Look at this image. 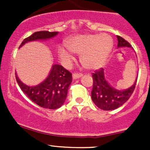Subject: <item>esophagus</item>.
<instances>
[{"mask_svg": "<svg viewBox=\"0 0 150 150\" xmlns=\"http://www.w3.org/2000/svg\"><path fill=\"white\" fill-rule=\"evenodd\" d=\"M82 74L81 73H73L72 74V78L73 79H78V78H80L81 77H82Z\"/></svg>", "mask_w": 150, "mask_h": 150, "instance_id": "obj_1", "label": "esophagus"}]
</instances>
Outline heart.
I'll return each instance as SVG.
<instances>
[{
  "label": "heart",
  "instance_id": "heart-1",
  "mask_svg": "<svg viewBox=\"0 0 150 150\" xmlns=\"http://www.w3.org/2000/svg\"><path fill=\"white\" fill-rule=\"evenodd\" d=\"M69 47L61 46L59 48L60 58L66 64L74 59L73 52L81 54L80 59L84 67L96 69L103 65L113 46L111 36L107 34L79 35L70 39Z\"/></svg>",
  "mask_w": 150,
  "mask_h": 150
}]
</instances>
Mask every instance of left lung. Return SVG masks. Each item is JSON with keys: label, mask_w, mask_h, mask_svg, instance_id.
I'll use <instances>...</instances> for the list:
<instances>
[{"label": "left lung", "mask_w": 150, "mask_h": 150, "mask_svg": "<svg viewBox=\"0 0 150 150\" xmlns=\"http://www.w3.org/2000/svg\"><path fill=\"white\" fill-rule=\"evenodd\" d=\"M117 48L130 47L128 41L120 36L117 35ZM93 77V89L91 99L93 103L99 109L103 110H113L118 108L127 102L134 92L137 78L134 83L125 90H117L111 86L104 77V69L96 70L92 75Z\"/></svg>", "instance_id": "left-lung-1"}]
</instances>
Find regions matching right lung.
<instances>
[{
	"label": "right lung",
	"mask_w": 150,
	"mask_h": 150,
	"mask_svg": "<svg viewBox=\"0 0 150 150\" xmlns=\"http://www.w3.org/2000/svg\"><path fill=\"white\" fill-rule=\"evenodd\" d=\"M57 34L58 32H35L25 38L19 48L28 42L46 40L55 37ZM16 79L22 91L33 102L43 108L56 110L61 107L65 102L68 88L72 83V74L62 65L54 64L48 77L37 86H30L23 83L16 73Z\"/></svg>",
	"instance_id": "add662e5"
}]
</instances>
